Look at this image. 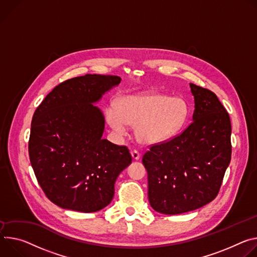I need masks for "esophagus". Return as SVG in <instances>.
I'll return each mask as SVG.
<instances>
[{
  "label": "esophagus",
  "instance_id": "obj_1",
  "mask_svg": "<svg viewBox=\"0 0 257 257\" xmlns=\"http://www.w3.org/2000/svg\"><path fill=\"white\" fill-rule=\"evenodd\" d=\"M131 154H132V157H133L134 160H139L140 157H141L140 153H139L137 150H133V151L131 152Z\"/></svg>",
  "mask_w": 257,
  "mask_h": 257
}]
</instances>
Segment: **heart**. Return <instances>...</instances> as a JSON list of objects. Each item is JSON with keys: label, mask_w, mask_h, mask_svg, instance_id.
I'll use <instances>...</instances> for the list:
<instances>
[{"label": "heart", "mask_w": 257, "mask_h": 257, "mask_svg": "<svg viewBox=\"0 0 257 257\" xmlns=\"http://www.w3.org/2000/svg\"><path fill=\"white\" fill-rule=\"evenodd\" d=\"M105 117L116 135L122 137L128 125H135L141 143L154 145L182 128L188 117V106L181 98L162 94L132 95L119 99L116 106L107 107Z\"/></svg>", "instance_id": "obj_1"}]
</instances>
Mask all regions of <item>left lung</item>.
<instances>
[{
	"label": "left lung",
	"instance_id": "1",
	"mask_svg": "<svg viewBox=\"0 0 257 257\" xmlns=\"http://www.w3.org/2000/svg\"><path fill=\"white\" fill-rule=\"evenodd\" d=\"M195 109L192 123L143 156L151 207L163 214L200 208L218 194L230 164L231 120L216 95L190 83Z\"/></svg>",
	"mask_w": 257,
	"mask_h": 257
}]
</instances>
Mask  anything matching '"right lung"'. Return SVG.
I'll use <instances>...</instances> for the list:
<instances>
[{
    "label": "right lung",
    "mask_w": 257,
    "mask_h": 257,
    "mask_svg": "<svg viewBox=\"0 0 257 257\" xmlns=\"http://www.w3.org/2000/svg\"><path fill=\"white\" fill-rule=\"evenodd\" d=\"M120 80L100 74L67 79L47 95L34 114L31 163L46 196L61 208L103 209L113 199L117 177L132 163L125 146L102 139L105 119L94 105Z\"/></svg>",
    "instance_id": "1"
}]
</instances>
